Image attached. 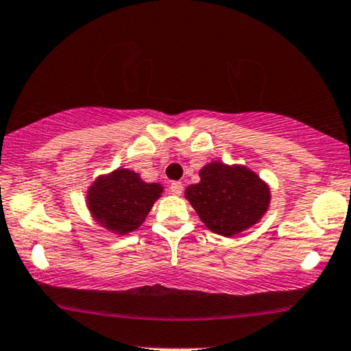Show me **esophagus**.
<instances>
[{
	"label": "esophagus",
	"instance_id": "obj_1",
	"mask_svg": "<svg viewBox=\"0 0 351 351\" xmlns=\"http://www.w3.org/2000/svg\"><path fill=\"white\" fill-rule=\"evenodd\" d=\"M169 191H171V194L172 195H180L184 192V186H182V182H172L171 184V187H169Z\"/></svg>",
	"mask_w": 351,
	"mask_h": 351
}]
</instances>
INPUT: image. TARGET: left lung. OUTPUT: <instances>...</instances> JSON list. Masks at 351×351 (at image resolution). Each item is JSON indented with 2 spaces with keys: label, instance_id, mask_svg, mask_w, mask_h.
<instances>
[{
  "label": "left lung",
  "instance_id": "1",
  "mask_svg": "<svg viewBox=\"0 0 351 351\" xmlns=\"http://www.w3.org/2000/svg\"><path fill=\"white\" fill-rule=\"evenodd\" d=\"M199 176L200 182L186 189V199L215 234H240L257 223L269 208V186L247 167L210 162Z\"/></svg>",
  "mask_w": 351,
  "mask_h": 351
}]
</instances>
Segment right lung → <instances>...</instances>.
Segmentation results:
<instances>
[{"label":"right lung","instance_id":"1","mask_svg":"<svg viewBox=\"0 0 351 351\" xmlns=\"http://www.w3.org/2000/svg\"><path fill=\"white\" fill-rule=\"evenodd\" d=\"M160 192L159 184H145L134 171L117 169L89 187L88 206L102 227L124 235L144 222Z\"/></svg>","mask_w":351,"mask_h":351}]
</instances>
